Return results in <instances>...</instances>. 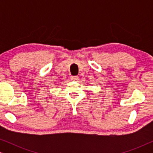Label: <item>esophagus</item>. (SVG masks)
I'll return each mask as SVG.
<instances>
[{
  "instance_id": "obj_1",
  "label": "esophagus",
  "mask_w": 153,
  "mask_h": 153,
  "mask_svg": "<svg viewBox=\"0 0 153 153\" xmlns=\"http://www.w3.org/2000/svg\"><path fill=\"white\" fill-rule=\"evenodd\" d=\"M71 80L74 81H76L79 80V77L77 76H71Z\"/></svg>"
}]
</instances>
